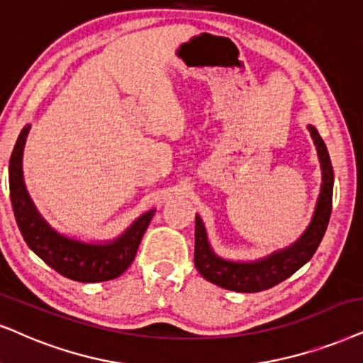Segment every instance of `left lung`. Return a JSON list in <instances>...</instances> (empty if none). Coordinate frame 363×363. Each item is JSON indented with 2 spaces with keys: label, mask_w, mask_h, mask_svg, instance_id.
<instances>
[{
  "label": "left lung",
  "mask_w": 363,
  "mask_h": 363,
  "mask_svg": "<svg viewBox=\"0 0 363 363\" xmlns=\"http://www.w3.org/2000/svg\"><path fill=\"white\" fill-rule=\"evenodd\" d=\"M310 135L318 154L320 167H322V187H320L318 201H316L313 218L298 240L283 250L273 251L272 255L255 261H233L224 259L214 253L209 245L208 233L199 214H196V246L194 264L196 269L208 281L240 293H256L268 290L274 284L284 281L293 273L298 272L305 263H308L315 255L316 247L323 240L327 231L330 214H332L333 197V167L330 162L327 145L318 130L308 125Z\"/></svg>",
  "instance_id": "1"
}]
</instances>
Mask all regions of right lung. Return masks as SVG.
<instances>
[{
	"instance_id": "add662e5",
	"label": "right lung",
	"mask_w": 363,
	"mask_h": 363,
	"mask_svg": "<svg viewBox=\"0 0 363 363\" xmlns=\"http://www.w3.org/2000/svg\"><path fill=\"white\" fill-rule=\"evenodd\" d=\"M30 128L28 123L18 135L8 169L13 213L23 240L50 268L75 281L97 283L121 277L134 261L155 209L139 216L121 236L108 241L89 242L58 233L36 209L23 179V149Z\"/></svg>"
}]
</instances>
